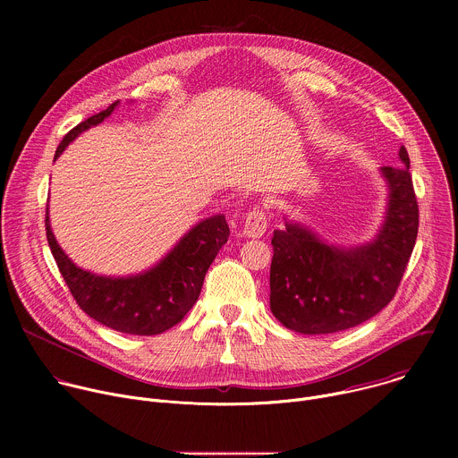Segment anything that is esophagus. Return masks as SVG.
I'll return each instance as SVG.
<instances>
[{
	"label": "esophagus",
	"instance_id": "esophagus-1",
	"mask_svg": "<svg viewBox=\"0 0 458 458\" xmlns=\"http://www.w3.org/2000/svg\"><path fill=\"white\" fill-rule=\"evenodd\" d=\"M268 228V217H267V212L260 208V207H255L253 210H250L244 217V225H242V233L248 235V237H263L265 232Z\"/></svg>",
	"mask_w": 458,
	"mask_h": 458
}]
</instances>
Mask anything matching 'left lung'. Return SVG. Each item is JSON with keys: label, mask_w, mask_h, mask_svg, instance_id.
I'll return each instance as SVG.
<instances>
[{"label": "left lung", "mask_w": 458, "mask_h": 458, "mask_svg": "<svg viewBox=\"0 0 458 458\" xmlns=\"http://www.w3.org/2000/svg\"><path fill=\"white\" fill-rule=\"evenodd\" d=\"M384 166L389 186L386 223L366 246L341 250L286 223L272 237L270 308L288 330L304 335L335 334L371 318L395 297L419 232V205L410 156Z\"/></svg>", "instance_id": "1"}]
</instances>
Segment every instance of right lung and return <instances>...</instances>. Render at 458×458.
<instances>
[{
    "instance_id": "obj_1",
    "label": "right lung",
    "mask_w": 458,
    "mask_h": 458,
    "mask_svg": "<svg viewBox=\"0 0 458 458\" xmlns=\"http://www.w3.org/2000/svg\"><path fill=\"white\" fill-rule=\"evenodd\" d=\"M117 103L74 126L59 143L54 159L87 128L108 117ZM45 230L55 265L78 306L106 328L130 335H157L175 326L199 299L205 276L230 235L225 216H214L193 226L150 272L112 279L78 268L64 255L50 230L48 208Z\"/></svg>"
}]
</instances>
